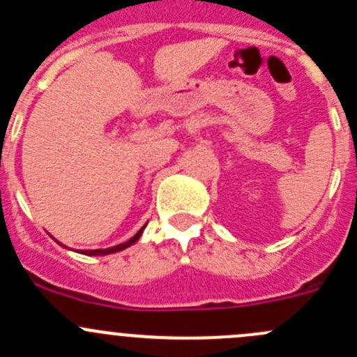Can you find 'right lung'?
<instances>
[{
    "label": "right lung",
    "mask_w": 357,
    "mask_h": 357,
    "mask_svg": "<svg viewBox=\"0 0 357 357\" xmlns=\"http://www.w3.org/2000/svg\"><path fill=\"white\" fill-rule=\"evenodd\" d=\"M143 229H145V226H143V228L139 229V231L136 233V235L132 236V238H129L128 242H124V243H119V245L109 247V248H96V250H81V254H84V255H109V254H114V252L124 250V248L131 247L132 243L138 242L139 236H142V233H143ZM59 243H60V242H59ZM60 245H62V243H60Z\"/></svg>",
    "instance_id": "right-lung-1"
}]
</instances>
